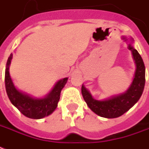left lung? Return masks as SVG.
I'll return each instance as SVG.
<instances>
[{"label": "left lung", "mask_w": 149, "mask_h": 149, "mask_svg": "<svg viewBox=\"0 0 149 149\" xmlns=\"http://www.w3.org/2000/svg\"><path fill=\"white\" fill-rule=\"evenodd\" d=\"M123 41L128 42V49L132 53L135 69L133 80L128 89L123 94L114 95L104 100H97L93 97L88 90L82 85L81 93L88 107L99 116L108 119L117 118L138 102L142 95L145 84V67L142 58L137 50L133 47L134 39L122 37Z\"/></svg>", "instance_id": "8db88e82"}]
</instances>
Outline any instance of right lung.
Segmentation results:
<instances>
[{
	"label": "right lung",
	"mask_w": 149,
	"mask_h": 149,
	"mask_svg": "<svg viewBox=\"0 0 149 149\" xmlns=\"http://www.w3.org/2000/svg\"><path fill=\"white\" fill-rule=\"evenodd\" d=\"M12 59L10 54L7 61L5 69V88L7 95L11 104L16 107L25 116L34 120H39L52 114L58 106L60 94L67 83L68 77L59 79L54 84L52 91L43 97H36L22 91L15 86L10 76L9 66Z\"/></svg>",
	"instance_id": "right-lung-1"
}]
</instances>
